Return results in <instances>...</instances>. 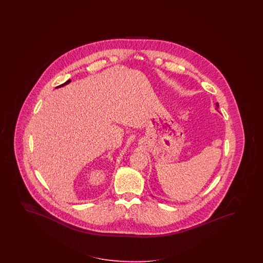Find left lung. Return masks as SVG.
Listing matches in <instances>:
<instances>
[{
	"instance_id": "8db88e82",
	"label": "left lung",
	"mask_w": 263,
	"mask_h": 263,
	"mask_svg": "<svg viewBox=\"0 0 263 263\" xmlns=\"http://www.w3.org/2000/svg\"><path fill=\"white\" fill-rule=\"evenodd\" d=\"M216 107H217V108H219V104L216 103Z\"/></svg>"
}]
</instances>
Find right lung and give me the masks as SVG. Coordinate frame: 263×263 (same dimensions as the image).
<instances>
[{
    "label": "right lung",
    "instance_id": "1",
    "mask_svg": "<svg viewBox=\"0 0 263 263\" xmlns=\"http://www.w3.org/2000/svg\"><path fill=\"white\" fill-rule=\"evenodd\" d=\"M70 82H71V80H70V79L67 80V81H66V82H65V83H64V84H63V85H61V86H59V87H57L56 88H62V87H64V86H66V85H68V84H69V83H70Z\"/></svg>",
    "mask_w": 263,
    "mask_h": 263
}]
</instances>
